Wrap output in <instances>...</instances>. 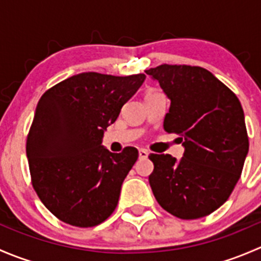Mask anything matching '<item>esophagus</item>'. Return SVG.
I'll list each match as a JSON object with an SVG mask.
<instances>
[{
    "label": "esophagus",
    "instance_id": "34e87169",
    "mask_svg": "<svg viewBox=\"0 0 261 261\" xmlns=\"http://www.w3.org/2000/svg\"><path fill=\"white\" fill-rule=\"evenodd\" d=\"M147 155H149V152H147L145 149L139 150V156H140L141 159H145V158H147Z\"/></svg>",
    "mask_w": 261,
    "mask_h": 261
}]
</instances>
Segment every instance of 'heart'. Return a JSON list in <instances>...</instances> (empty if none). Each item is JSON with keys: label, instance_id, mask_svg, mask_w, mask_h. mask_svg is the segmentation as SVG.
<instances>
[{"label": "heart", "instance_id": "obj_1", "mask_svg": "<svg viewBox=\"0 0 261 261\" xmlns=\"http://www.w3.org/2000/svg\"><path fill=\"white\" fill-rule=\"evenodd\" d=\"M155 92H156V91H150V92H147V94H149V93H155Z\"/></svg>", "mask_w": 261, "mask_h": 261}]
</instances>
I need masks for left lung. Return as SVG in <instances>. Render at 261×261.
<instances>
[{
    "label": "left lung",
    "instance_id": "8db88e82",
    "mask_svg": "<svg viewBox=\"0 0 261 261\" xmlns=\"http://www.w3.org/2000/svg\"><path fill=\"white\" fill-rule=\"evenodd\" d=\"M170 99L164 130L184 139L183 158L150 154L149 183L158 203L181 220L220 208L232 193L249 151L240 101L201 67L162 64L145 70Z\"/></svg>",
    "mask_w": 261,
    "mask_h": 261
}]
</instances>
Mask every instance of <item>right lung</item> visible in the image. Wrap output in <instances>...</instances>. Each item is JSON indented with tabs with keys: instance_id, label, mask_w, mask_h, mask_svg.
Returning <instances> with one entry per match:
<instances>
[{
	"instance_id": "right-lung-1",
	"label": "right lung",
	"mask_w": 261,
	"mask_h": 261,
	"mask_svg": "<svg viewBox=\"0 0 261 261\" xmlns=\"http://www.w3.org/2000/svg\"><path fill=\"white\" fill-rule=\"evenodd\" d=\"M145 78L81 73L39 99L26 140L31 184L63 222L93 227L115 211L139 152L133 146L110 152L101 146L102 136Z\"/></svg>"
}]
</instances>
